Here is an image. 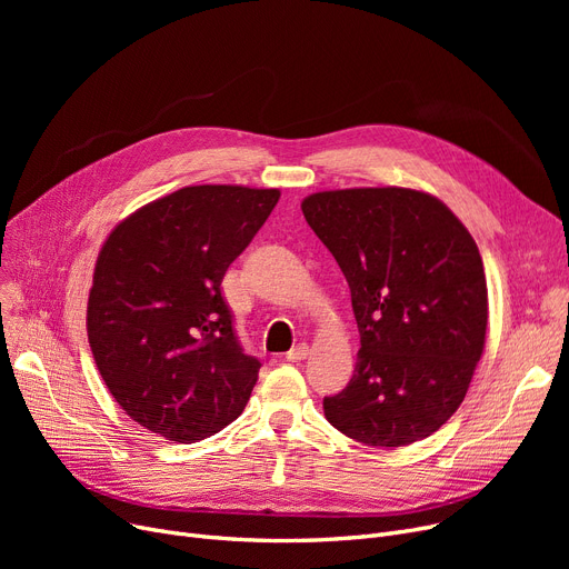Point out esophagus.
Listing matches in <instances>:
<instances>
[{
  "instance_id": "obj_1",
  "label": "esophagus",
  "mask_w": 569,
  "mask_h": 569,
  "mask_svg": "<svg viewBox=\"0 0 569 569\" xmlns=\"http://www.w3.org/2000/svg\"><path fill=\"white\" fill-rule=\"evenodd\" d=\"M307 357H309V346H307V343L295 346V348H290V350L286 352V360H288V362H302V360H307Z\"/></svg>"
}]
</instances>
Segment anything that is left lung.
Instances as JSON below:
<instances>
[{
	"label": "left lung",
	"mask_w": 569,
	"mask_h": 569,
	"mask_svg": "<svg viewBox=\"0 0 569 569\" xmlns=\"http://www.w3.org/2000/svg\"><path fill=\"white\" fill-rule=\"evenodd\" d=\"M302 212L348 281L362 343L346 390L322 399L327 422L373 447L431 436L461 406L485 350L475 239L436 196L401 187L311 193Z\"/></svg>",
	"instance_id": "1"
}]
</instances>
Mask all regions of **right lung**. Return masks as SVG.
<instances>
[{"instance_id":"1","label":"right lung","mask_w":569,"mask_h":569,"mask_svg":"<svg viewBox=\"0 0 569 569\" xmlns=\"http://www.w3.org/2000/svg\"><path fill=\"white\" fill-rule=\"evenodd\" d=\"M279 196L184 187L108 234L89 290L87 339L110 395L140 427L196 442L242 415L260 362L234 337L221 281Z\"/></svg>"}]
</instances>
